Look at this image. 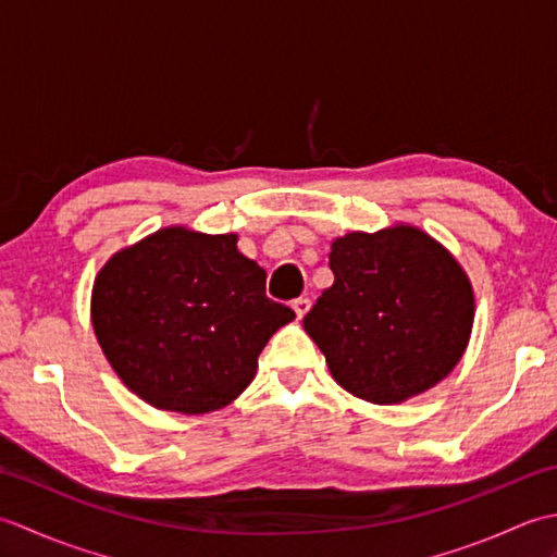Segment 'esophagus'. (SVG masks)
<instances>
[{
    "mask_svg": "<svg viewBox=\"0 0 557 557\" xmlns=\"http://www.w3.org/2000/svg\"><path fill=\"white\" fill-rule=\"evenodd\" d=\"M292 309H294V313H297V318H304L306 313H309V309H311V301L299 297V299L292 301Z\"/></svg>",
    "mask_w": 557,
    "mask_h": 557,
    "instance_id": "1",
    "label": "esophagus"
}]
</instances>
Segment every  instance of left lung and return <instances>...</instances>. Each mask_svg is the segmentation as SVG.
Segmentation results:
<instances>
[{
    "mask_svg": "<svg viewBox=\"0 0 557 557\" xmlns=\"http://www.w3.org/2000/svg\"><path fill=\"white\" fill-rule=\"evenodd\" d=\"M335 282L304 315L335 381L399 405L447 377L469 345L474 289L433 236L411 224L349 232L330 246Z\"/></svg>",
    "mask_w": 557,
    "mask_h": 557,
    "instance_id": "8db88e82",
    "label": "left lung"
}]
</instances>
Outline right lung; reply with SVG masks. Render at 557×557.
I'll use <instances>...</instances> for the list:
<instances>
[{"mask_svg":"<svg viewBox=\"0 0 557 557\" xmlns=\"http://www.w3.org/2000/svg\"><path fill=\"white\" fill-rule=\"evenodd\" d=\"M92 330L122 383L150 407L208 413L256 377L258 354L294 321L236 234L164 227L98 272Z\"/></svg>","mask_w":557,"mask_h":557,"instance_id":"add662e5","label":"right lung"}]
</instances>
